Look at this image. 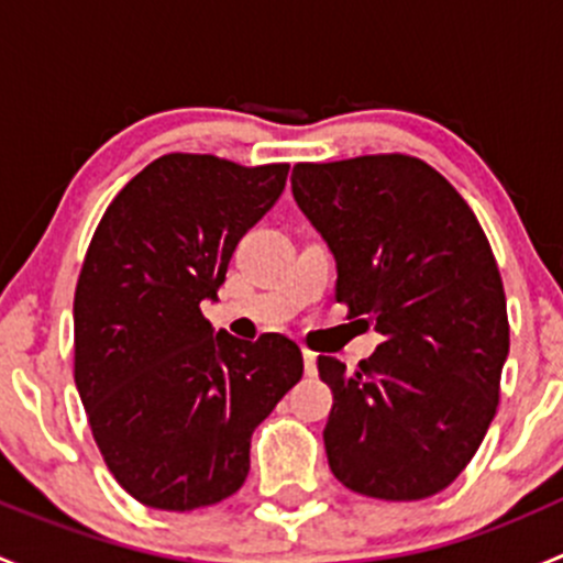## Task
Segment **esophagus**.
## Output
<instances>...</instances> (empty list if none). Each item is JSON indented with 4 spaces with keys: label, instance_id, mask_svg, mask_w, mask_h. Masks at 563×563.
<instances>
[{
    "label": "esophagus",
    "instance_id": "1",
    "mask_svg": "<svg viewBox=\"0 0 563 563\" xmlns=\"http://www.w3.org/2000/svg\"><path fill=\"white\" fill-rule=\"evenodd\" d=\"M302 360H305V373H308V376H316V373H318V356L313 354V351L302 349Z\"/></svg>",
    "mask_w": 563,
    "mask_h": 563
}]
</instances>
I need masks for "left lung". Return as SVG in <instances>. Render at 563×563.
<instances>
[{
    "instance_id": "obj_1",
    "label": "left lung",
    "mask_w": 563,
    "mask_h": 563,
    "mask_svg": "<svg viewBox=\"0 0 563 563\" xmlns=\"http://www.w3.org/2000/svg\"><path fill=\"white\" fill-rule=\"evenodd\" d=\"M291 190L334 255L338 302L384 334L356 373L318 360L334 395L329 468L362 496H435L479 450L509 356L507 297L485 231L417 157L299 163Z\"/></svg>"
}]
</instances>
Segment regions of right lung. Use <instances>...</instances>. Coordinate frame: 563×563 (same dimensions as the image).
Returning a JSON list of instances; mask_svg holds the SVG:
<instances>
[{
	"instance_id": "right-lung-1",
	"label": "right lung",
	"mask_w": 563,
	"mask_h": 563,
	"mask_svg": "<svg viewBox=\"0 0 563 563\" xmlns=\"http://www.w3.org/2000/svg\"><path fill=\"white\" fill-rule=\"evenodd\" d=\"M286 176V163L163 155L95 231L73 302L76 387L106 465L146 507L190 512L234 496L250 435L302 378L294 340L245 343L201 313Z\"/></svg>"
}]
</instances>
